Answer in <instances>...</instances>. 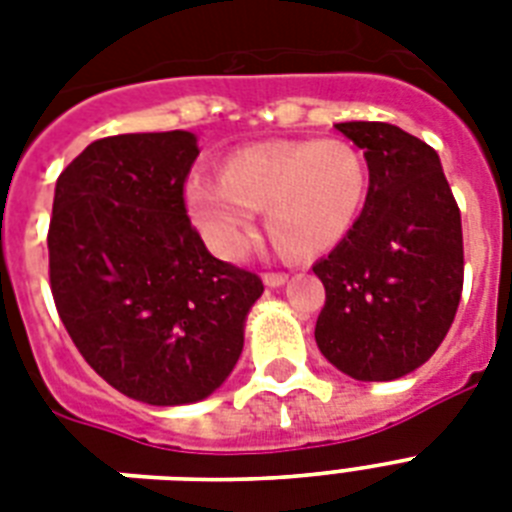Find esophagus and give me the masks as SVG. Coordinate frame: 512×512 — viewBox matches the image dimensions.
Returning <instances> with one entry per match:
<instances>
[{
	"instance_id": "34e87169",
	"label": "esophagus",
	"mask_w": 512,
	"mask_h": 512,
	"mask_svg": "<svg viewBox=\"0 0 512 512\" xmlns=\"http://www.w3.org/2000/svg\"><path fill=\"white\" fill-rule=\"evenodd\" d=\"M263 281H265V287H284V284L289 281V276L287 273H265Z\"/></svg>"
}]
</instances>
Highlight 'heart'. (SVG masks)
<instances>
[{
    "label": "heart",
    "mask_w": 512,
    "mask_h": 512,
    "mask_svg": "<svg viewBox=\"0 0 512 512\" xmlns=\"http://www.w3.org/2000/svg\"><path fill=\"white\" fill-rule=\"evenodd\" d=\"M366 185V159L348 140H268L233 151L223 177L193 172L183 204L204 244L223 260H236L249 247L257 209H265L281 252L308 257L348 236Z\"/></svg>",
    "instance_id": "obj_1"
}]
</instances>
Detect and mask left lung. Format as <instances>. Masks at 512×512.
Returning a JSON list of instances; mask_svg holds the SVG:
<instances>
[{
  "label": "left lung",
  "instance_id": "left-lung-1",
  "mask_svg": "<svg viewBox=\"0 0 512 512\" xmlns=\"http://www.w3.org/2000/svg\"><path fill=\"white\" fill-rule=\"evenodd\" d=\"M335 130L364 151L369 191L348 236L313 265L327 289L316 345L353 380H398L436 353L460 305V209L428 143L385 122Z\"/></svg>",
  "mask_w": 512,
  "mask_h": 512
}]
</instances>
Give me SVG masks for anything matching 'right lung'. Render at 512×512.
Wrapping results in <instances>:
<instances>
[{
	"label": "right lung",
	"instance_id": "right-lung-1",
	"mask_svg": "<svg viewBox=\"0 0 512 512\" xmlns=\"http://www.w3.org/2000/svg\"><path fill=\"white\" fill-rule=\"evenodd\" d=\"M193 132L95 140L60 172L50 284L84 361L151 406L196 404L233 372L263 281L207 252L185 215Z\"/></svg>",
	"mask_w": 512,
	"mask_h": 512
}]
</instances>
